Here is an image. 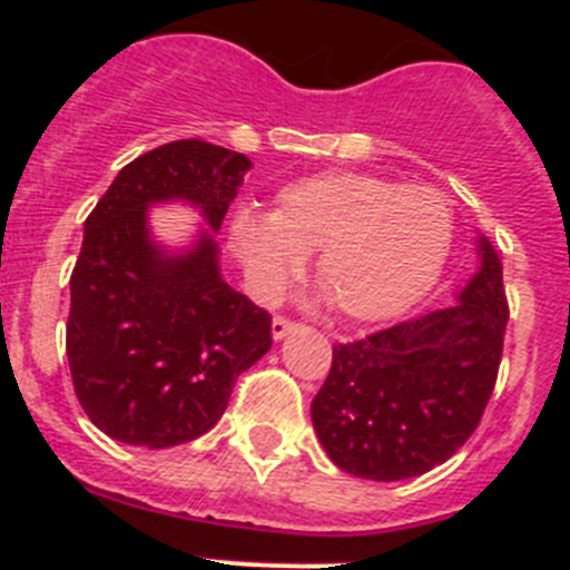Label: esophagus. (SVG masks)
Returning a JSON list of instances; mask_svg holds the SVG:
<instances>
[{
    "mask_svg": "<svg viewBox=\"0 0 570 570\" xmlns=\"http://www.w3.org/2000/svg\"><path fill=\"white\" fill-rule=\"evenodd\" d=\"M294 328H296V322L288 320V316H282V314H276L274 322H271V334H274V340H282V336H288Z\"/></svg>",
    "mask_w": 570,
    "mask_h": 570,
    "instance_id": "34e87169",
    "label": "esophagus"
}]
</instances>
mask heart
<instances>
[{"mask_svg": "<svg viewBox=\"0 0 570 570\" xmlns=\"http://www.w3.org/2000/svg\"><path fill=\"white\" fill-rule=\"evenodd\" d=\"M454 242V210L440 190L407 188L362 170H325L285 185L274 210H239L230 248L250 288L274 299L314 254L331 305L356 322L402 314L431 291Z\"/></svg>", "mask_w": 570, "mask_h": 570, "instance_id": "1", "label": "heart"}]
</instances>
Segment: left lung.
Listing matches in <instances>:
<instances>
[{"mask_svg":"<svg viewBox=\"0 0 570 570\" xmlns=\"http://www.w3.org/2000/svg\"><path fill=\"white\" fill-rule=\"evenodd\" d=\"M480 250L482 268L460 302L334 345L311 416L342 471L376 482L420 476L476 431L508 325L500 256L485 239Z\"/></svg>","mask_w":570,"mask_h":570,"instance_id":"left-lung-1","label":"left lung"}]
</instances>
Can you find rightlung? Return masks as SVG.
<instances>
[{
	"label": "right lung",
	"instance_id": "add662e5",
	"mask_svg": "<svg viewBox=\"0 0 570 570\" xmlns=\"http://www.w3.org/2000/svg\"><path fill=\"white\" fill-rule=\"evenodd\" d=\"M248 168L245 154L176 139L125 165L85 219L65 351L79 405L110 440L170 448L203 436L236 376L268 354L271 314L219 276L210 234L165 256L145 225L150 203L188 199L219 230Z\"/></svg>",
	"mask_w": 570,
	"mask_h": 570
}]
</instances>
